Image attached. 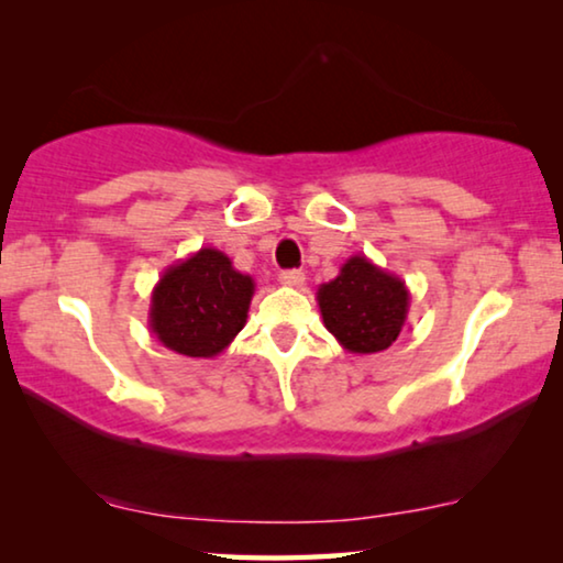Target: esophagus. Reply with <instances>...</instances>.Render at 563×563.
I'll use <instances>...</instances> for the list:
<instances>
[{"instance_id":"obj_1","label":"esophagus","mask_w":563,"mask_h":563,"mask_svg":"<svg viewBox=\"0 0 563 563\" xmlns=\"http://www.w3.org/2000/svg\"><path fill=\"white\" fill-rule=\"evenodd\" d=\"M279 282L284 284V287H302L305 274L299 272V268H289V272L279 274Z\"/></svg>"}]
</instances>
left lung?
<instances>
[{
    "label": "left lung",
    "mask_w": 563,
    "mask_h": 563,
    "mask_svg": "<svg viewBox=\"0 0 563 563\" xmlns=\"http://www.w3.org/2000/svg\"><path fill=\"white\" fill-rule=\"evenodd\" d=\"M322 322L351 353L387 351L410 310V289L366 256H351L333 282L318 287Z\"/></svg>",
    "instance_id": "left-lung-1"
}]
</instances>
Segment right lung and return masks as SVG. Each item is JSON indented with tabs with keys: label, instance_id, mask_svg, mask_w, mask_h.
Returning a JSON list of instances; mask_svg holds the SVG:
<instances>
[{
	"label": "right lung",
	"instance_id": "add662e5",
	"mask_svg": "<svg viewBox=\"0 0 563 563\" xmlns=\"http://www.w3.org/2000/svg\"><path fill=\"white\" fill-rule=\"evenodd\" d=\"M256 284L225 253L199 249L168 266L151 295V333L187 358H212L249 320Z\"/></svg>",
	"mask_w": 563,
	"mask_h": 563
}]
</instances>
